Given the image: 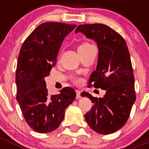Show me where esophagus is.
<instances>
[{
    "label": "esophagus",
    "instance_id": "1",
    "mask_svg": "<svg viewBox=\"0 0 149 149\" xmlns=\"http://www.w3.org/2000/svg\"><path fill=\"white\" fill-rule=\"evenodd\" d=\"M81 92L80 90H76V98H77V99H79V98L81 97Z\"/></svg>",
    "mask_w": 149,
    "mask_h": 149
}]
</instances>
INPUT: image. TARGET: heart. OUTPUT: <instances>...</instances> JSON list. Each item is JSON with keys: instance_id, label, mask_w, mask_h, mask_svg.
Instances as JSON below:
<instances>
[{"instance_id": "b5f03b06", "label": "heart", "mask_w": 149, "mask_h": 149, "mask_svg": "<svg viewBox=\"0 0 149 149\" xmlns=\"http://www.w3.org/2000/svg\"><path fill=\"white\" fill-rule=\"evenodd\" d=\"M91 46H93L91 44H89V42H82L78 45V51L79 53H81V52H84V51H86L88 48H89ZM74 81H76L77 83H79L81 81L80 78L78 77H74Z\"/></svg>"}]
</instances>
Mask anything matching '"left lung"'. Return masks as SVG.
Instances as JSON below:
<instances>
[{
    "label": "left lung",
    "mask_w": 149,
    "mask_h": 149,
    "mask_svg": "<svg viewBox=\"0 0 149 149\" xmlns=\"http://www.w3.org/2000/svg\"><path fill=\"white\" fill-rule=\"evenodd\" d=\"M81 32L94 39L98 47L96 70L88 81V87L106 90L103 98H97L83 92L93 102V107L84 117L89 127L100 134H109L122 128L127 122L136 101L131 56L122 36L102 24H81Z\"/></svg>",
    "instance_id": "8db88e82"
}]
</instances>
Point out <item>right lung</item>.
<instances>
[{
  "label": "right lung",
  "instance_id": "obj_1",
  "mask_svg": "<svg viewBox=\"0 0 149 149\" xmlns=\"http://www.w3.org/2000/svg\"><path fill=\"white\" fill-rule=\"evenodd\" d=\"M76 24L45 22L27 36L17 63L16 99L29 126L40 134L56 130L64 119L65 110L76 97L73 88L64 87L50 95L44 77L56 65L64 38Z\"/></svg>",
  "mask_w": 149,
  "mask_h": 149
}]
</instances>
